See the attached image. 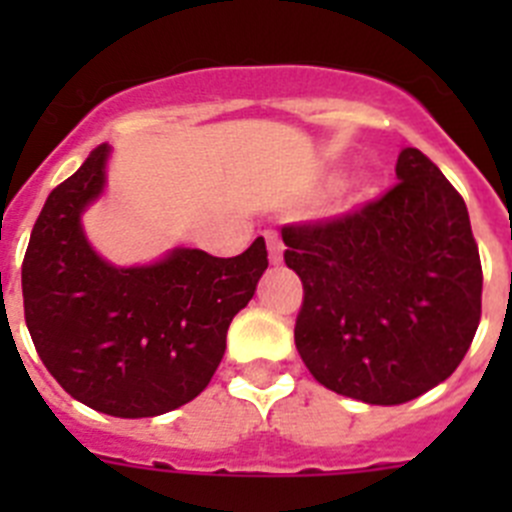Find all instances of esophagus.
Instances as JSON below:
<instances>
[{"mask_svg": "<svg viewBox=\"0 0 512 512\" xmlns=\"http://www.w3.org/2000/svg\"><path fill=\"white\" fill-rule=\"evenodd\" d=\"M266 246H269V261L279 266L284 261V243L279 241L277 233H266Z\"/></svg>", "mask_w": 512, "mask_h": 512, "instance_id": "obj_1", "label": "esophagus"}]
</instances>
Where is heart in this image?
<instances>
[{"label":"heart","mask_w":512,"mask_h":512,"mask_svg":"<svg viewBox=\"0 0 512 512\" xmlns=\"http://www.w3.org/2000/svg\"><path fill=\"white\" fill-rule=\"evenodd\" d=\"M341 176H330V184H338ZM374 187H377V179L372 174H361L356 176L354 182H351V197L354 200H366V197H372Z\"/></svg>","instance_id":"1"}]
</instances>
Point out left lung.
<instances>
[{"mask_svg":"<svg viewBox=\"0 0 512 512\" xmlns=\"http://www.w3.org/2000/svg\"><path fill=\"white\" fill-rule=\"evenodd\" d=\"M397 187L330 223L284 228V261L305 287L295 346L323 387L402 405L454 374L482 315L469 212L418 148Z\"/></svg>","mask_w":512,"mask_h":512,"instance_id":"left-lung-1","label":"left lung"}]
</instances>
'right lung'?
I'll use <instances>...</instances> for the list:
<instances>
[{
    "instance_id": "right-lung-1",
    "label": "right lung",
    "mask_w": 512,
    "mask_h": 512,
    "mask_svg": "<svg viewBox=\"0 0 512 512\" xmlns=\"http://www.w3.org/2000/svg\"><path fill=\"white\" fill-rule=\"evenodd\" d=\"M110 156L107 143L94 148L48 194L22 261L25 323L74 400L115 418H156L210 384L228 325L269 266L266 243L256 238L233 259L176 246L148 264H112L84 230Z\"/></svg>"
}]
</instances>
